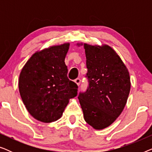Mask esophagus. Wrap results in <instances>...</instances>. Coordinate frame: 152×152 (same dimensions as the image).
<instances>
[{"label": "esophagus", "mask_w": 152, "mask_h": 152, "mask_svg": "<svg viewBox=\"0 0 152 152\" xmlns=\"http://www.w3.org/2000/svg\"><path fill=\"white\" fill-rule=\"evenodd\" d=\"M75 82L77 84V86H80V83H81V80L80 78H77L75 80Z\"/></svg>", "instance_id": "esophagus-1"}]
</instances>
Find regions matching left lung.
<instances>
[{
	"label": "left lung",
	"instance_id": "1",
	"mask_svg": "<svg viewBox=\"0 0 152 152\" xmlns=\"http://www.w3.org/2000/svg\"><path fill=\"white\" fill-rule=\"evenodd\" d=\"M84 48L89 84L78 99L85 121L100 130L111 125L123 111L130 92L129 73L109 45L84 43Z\"/></svg>",
	"mask_w": 152,
	"mask_h": 152
}]
</instances>
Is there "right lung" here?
Instances as JSON below:
<instances>
[{
    "instance_id": "add662e5",
    "label": "right lung",
    "mask_w": 152,
    "mask_h": 152,
    "mask_svg": "<svg viewBox=\"0 0 152 152\" xmlns=\"http://www.w3.org/2000/svg\"><path fill=\"white\" fill-rule=\"evenodd\" d=\"M69 43L33 54L19 75V93L27 110L39 121L59 119L69 99L77 95V85L67 77L65 57Z\"/></svg>"
}]
</instances>
